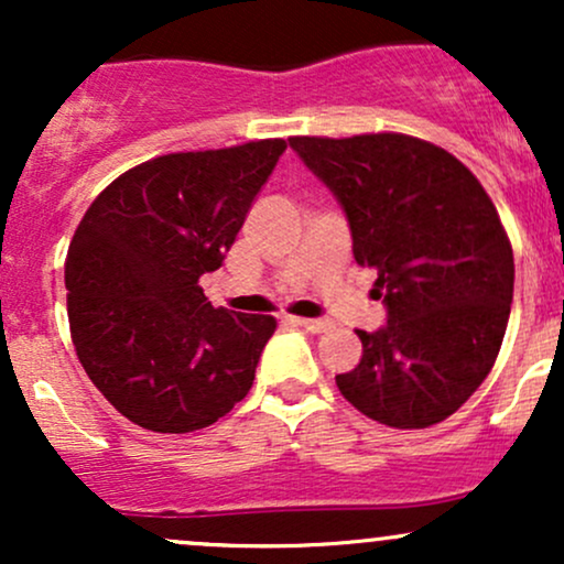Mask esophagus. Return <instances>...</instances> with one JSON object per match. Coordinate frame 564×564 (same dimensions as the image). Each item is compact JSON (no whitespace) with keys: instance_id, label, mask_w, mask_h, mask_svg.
<instances>
[{"instance_id":"esophagus-1","label":"esophagus","mask_w":564,"mask_h":564,"mask_svg":"<svg viewBox=\"0 0 564 564\" xmlns=\"http://www.w3.org/2000/svg\"><path fill=\"white\" fill-rule=\"evenodd\" d=\"M289 321L294 323V326L307 328V332H313V334L328 332V328H332V323H328V321H318V318H289Z\"/></svg>"}]
</instances>
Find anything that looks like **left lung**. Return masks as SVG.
Listing matches in <instances>:
<instances>
[{
	"label": "left lung",
	"instance_id": "left-lung-1",
	"mask_svg": "<svg viewBox=\"0 0 564 564\" xmlns=\"http://www.w3.org/2000/svg\"><path fill=\"white\" fill-rule=\"evenodd\" d=\"M345 209L387 323L336 387L373 422L424 430L482 384L507 332L514 257L494 200L456 156L408 134L289 138Z\"/></svg>",
	"mask_w": 564,
	"mask_h": 564
}]
</instances>
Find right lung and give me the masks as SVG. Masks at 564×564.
I'll list each match as a JSON object with an SVG mask.
<instances>
[{
    "label": "right lung",
    "mask_w": 564,
    "mask_h": 564,
    "mask_svg": "<svg viewBox=\"0 0 564 564\" xmlns=\"http://www.w3.org/2000/svg\"><path fill=\"white\" fill-rule=\"evenodd\" d=\"M286 140L170 153L93 200L66 257L70 339L84 371L142 430L215 424L251 390L270 315L206 302L217 270Z\"/></svg>",
    "instance_id": "add662e5"
}]
</instances>
